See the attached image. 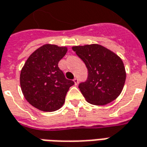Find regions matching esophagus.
<instances>
[{"label": "esophagus", "instance_id": "1", "mask_svg": "<svg viewBox=\"0 0 147 147\" xmlns=\"http://www.w3.org/2000/svg\"><path fill=\"white\" fill-rule=\"evenodd\" d=\"M74 83H75V85H77L78 84V83H79V80H78V79L77 78H75L73 80Z\"/></svg>", "mask_w": 147, "mask_h": 147}]
</instances>
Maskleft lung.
Wrapping results in <instances>:
<instances>
[{
  "mask_svg": "<svg viewBox=\"0 0 147 147\" xmlns=\"http://www.w3.org/2000/svg\"><path fill=\"white\" fill-rule=\"evenodd\" d=\"M72 50L88 68V80L79 85L86 100L102 106L117 98L126 80V70L119 56L97 44L74 46Z\"/></svg>",
  "mask_w": 147,
  "mask_h": 147,
  "instance_id": "obj_1",
  "label": "left lung"
}]
</instances>
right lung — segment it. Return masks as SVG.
Instances as JSON below:
<instances>
[{"label":"right lung","mask_w":147,"mask_h":147,"mask_svg":"<svg viewBox=\"0 0 147 147\" xmlns=\"http://www.w3.org/2000/svg\"><path fill=\"white\" fill-rule=\"evenodd\" d=\"M67 52L66 47L45 45L33 52L21 69L20 83L24 98L42 111H55L64 103L72 80H67L58 63Z\"/></svg>","instance_id":"add662e5"}]
</instances>
